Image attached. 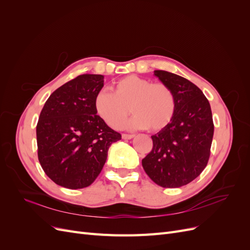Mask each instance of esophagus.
<instances>
[{
  "label": "esophagus",
  "instance_id": "1",
  "mask_svg": "<svg viewBox=\"0 0 250 250\" xmlns=\"http://www.w3.org/2000/svg\"><path fill=\"white\" fill-rule=\"evenodd\" d=\"M134 138V134H127V133H123L122 134V139L123 140H131Z\"/></svg>",
  "mask_w": 250,
  "mask_h": 250
}]
</instances>
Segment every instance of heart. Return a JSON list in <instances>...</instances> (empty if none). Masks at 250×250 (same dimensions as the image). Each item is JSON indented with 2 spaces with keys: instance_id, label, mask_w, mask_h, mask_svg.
Wrapping results in <instances>:
<instances>
[{
  "instance_id": "1",
  "label": "heart",
  "mask_w": 250,
  "mask_h": 250,
  "mask_svg": "<svg viewBox=\"0 0 250 250\" xmlns=\"http://www.w3.org/2000/svg\"><path fill=\"white\" fill-rule=\"evenodd\" d=\"M97 115L108 126L120 128L131 110L133 117L128 121L127 129H149L160 131L167 127L176 111V99L173 90L165 83L129 75L118 80L113 93L100 90L95 97Z\"/></svg>"
}]
</instances>
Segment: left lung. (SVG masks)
Returning a JSON list of instances; mask_svg holds the SVG:
<instances>
[{"mask_svg": "<svg viewBox=\"0 0 250 250\" xmlns=\"http://www.w3.org/2000/svg\"><path fill=\"white\" fill-rule=\"evenodd\" d=\"M154 75L173 90L176 111L170 124L151 137L153 148L142 165L156 185L179 188L207 167L214 135L213 116L207 97L194 83L167 71L157 70Z\"/></svg>", "mask_w": 250, "mask_h": 250, "instance_id": "obj_1", "label": "left lung"}]
</instances>
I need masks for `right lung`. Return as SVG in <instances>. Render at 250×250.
<instances>
[{
  "mask_svg": "<svg viewBox=\"0 0 250 250\" xmlns=\"http://www.w3.org/2000/svg\"><path fill=\"white\" fill-rule=\"evenodd\" d=\"M103 75L84 74L53 92L36 126L37 154L44 173L58 186L76 188L92 185L121 134L97 115L96 95Z\"/></svg>",
  "mask_w": 250,
  "mask_h": 250,
  "instance_id": "obj_1",
  "label": "right lung"
}]
</instances>
